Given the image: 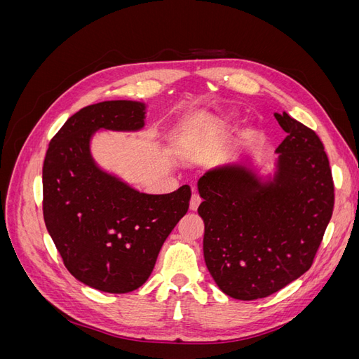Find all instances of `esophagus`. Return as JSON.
<instances>
[{
    "label": "esophagus",
    "mask_w": 359,
    "mask_h": 359,
    "mask_svg": "<svg viewBox=\"0 0 359 359\" xmlns=\"http://www.w3.org/2000/svg\"><path fill=\"white\" fill-rule=\"evenodd\" d=\"M201 202H202V199H201L199 194L194 193L193 196H191V201H190V210H191V211H196L198 206L201 205Z\"/></svg>",
    "instance_id": "34e87169"
}]
</instances>
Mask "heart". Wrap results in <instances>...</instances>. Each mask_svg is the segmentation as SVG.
<instances>
[{"instance_id":"1","label":"heart","mask_w":359,"mask_h":359,"mask_svg":"<svg viewBox=\"0 0 359 359\" xmlns=\"http://www.w3.org/2000/svg\"><path fill=\"white\" fill-rule=\"evenodd\" d=\"M235 126V119L231 115H222L217 116L212 121V128L215 132H229V130Z\"/></svg>"}]
</instances>
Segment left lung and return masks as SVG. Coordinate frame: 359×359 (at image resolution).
I'll use <instances>...</instances> for the list:
<instances>
[{
    "label": "left lung",
    "instance_id": "1",
    "mask_svg": "<svg viewBox=\"0 0 359 359\" xmlns=\"http://www.w3.org/2000/svg\"><path fill=\"white\" fill-rule=\"evenodd\" d=\"M276 118L287 136L274 170L233 161L198 181L206 268L223 293L241 301L273 295L307 273L332 215L320 139L286 112Z\"/></svg>",
    "mask_w": 359,
    "mask_h": 359
}]
</instances>
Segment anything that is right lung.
Instances as JSON below:
<instances>
[{
	"label": "right lung",
	"mask_w": 359,
	"mask_h": 359,
	"mask_svg": "<svg viewBox=\"0 0 359 359\" xmlns=\"http://www.w3.org/2000/svg\"><path fill=\"white\" fill-rule=\"evenodd\" d=\"M145 118L144 102L86 106L60 128L43 163V217L52 241L76 280L106 293L145 283L163 243L189 210V186L142 193L93 156L97 133L140 132Z\"/></svg>",
	"instance_id": "add662e5"
}]
</instances>
